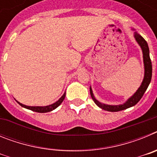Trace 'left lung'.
Masks as SVG:
<instances>
[{
	"label": "left lung",
	"instance_id": "left-lung-1",
	"mask_svg": "<svg viewBox=\"0 0 157 157\" xmlns=\"http://www.w3.org/2000/svg\"><path fill=\"white\" fill-rule=\"evenodd\" d=\"M134 37H135L136 41H138L139 45L141 46V49H142V52H143V59H144V64H145V76H144V79L141 85L138 88L137 92L134 94L130 98H129L128 101L124 103L123 105H105V104H101L98 101L94 98V94H93L92 90L90 88V94L92 97L93 100L95 102V104L100 107L101 109H104L105 111H109V112H119V111L124 110L128 108L134 106L136 104L138 103V101L141 100L142 98V96L144 95L145 92L146 91L147 88L149 86V83L151 82V78H152V62H151L150 56H149V49L148 44H147L146 41L144 39L143 37H141L140 34L138 33L134 34Z\"/></svg>",
	"mask_w": 157,
	"mask_h": 157
}]
</instances>
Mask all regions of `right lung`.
I'll use <instances>...</instances> for the list:
<instances>
[{
    "mask_svg": "<svg viewBox=\"0 0 157 157\" xmlns=\"http://www.w3.org/2000/svg\"><path fill=\"white\" fill-rule=\"evenodd\" d=\"M65 95H66V93H64L63 94V95L62 96L61 98H59V100H58L56 102H55L54 104H52V105H48V106H44V107H39V106H27V105H23V104L19 103V102H18L19 103V105H21L22 107H23V108H25V109H30V110L31 111H34V112H40V113H44V112H51V111L54 110L55 109H56L58 106H59L60 104L63 102V101L64 100L65 98Z\"/></svg>",
    "mask_w": 157,
    "mask_h": 157,
    "instance_id": "1",
    "label": "right lung"
}]
</instances>
